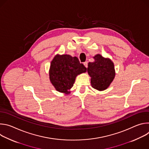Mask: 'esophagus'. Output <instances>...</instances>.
<instances>
[{
  "instance_id": "34e87169",
  "label": "esophagus",
  "mask_w": 149,
  "mask_h": 149,
  "mask_svg": "<svg viewBox=\"0 0 149 149\" xmlns=\"http://www.w3.org/2000/svg\"><path fill=\"white\" fill-rule=\"evenodd\" d=\"M84 66L86 67V68H87V67H88V62H87V61L84 62Z\"/></svg>"
}]
</instances>
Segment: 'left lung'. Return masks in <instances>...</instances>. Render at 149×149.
<instances>
[{
	"mask_svg": "<svg viewBox=\"0 0 149 149\" xmlns=\"http://www.w3.org/2000/svg\"><path fill=\"white\" fill-rule=\"evenodd\" d=\"M95 61L88 63L87 71L91 77L92 87L99 91L107 88L115 77L114 63L109 58L97 54L94 57Z\"/></svg>",
	"mask_w": 149,
	"mask_h": 149,
	"instance_id": "1",
	"label": "left lung"
}]
</instances>
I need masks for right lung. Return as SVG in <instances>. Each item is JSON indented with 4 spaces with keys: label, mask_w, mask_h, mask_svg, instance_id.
I'll return each mask as SVG.
<instances>
[{
    "label": "right lung",
    "mask_w": 149,
    "mask_h": 149,
    "mask_svg": "<svg viewBox=\"0 0 149 149\" xmlns=\"http://www.w3.org/2000/svg\"><path fill=\"white\" fill-rule=\"evenodd\" d=\"M86 71L87 68L77 57L57 55L51 63L49 79L58 91L70 94L68 90L73 87L76 77Z\"/></svg>",
    "instance_id": "right-lung-1"
}]
</instances>
